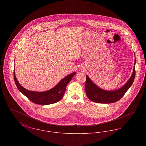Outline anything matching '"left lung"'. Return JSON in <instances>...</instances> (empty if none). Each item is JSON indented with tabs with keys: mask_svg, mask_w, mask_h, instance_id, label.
Listing matches in <instances>:
<instances>
[{
	"mask_svg": "<svg viewBox=\"0 0 146 146\" xmlns=\"http://www.w3.org/2000/svg\"><path fill=\"white\" fill-rule=\"evenodd\" d=\"M136 58L133 69L132 76L129 80L121 88L117 90L106 91L101 89L86 75V79L85 89L86 95L91 101L100 104H111L119 101L124 95L126 92L131 87L135 77Z\"/></svg>",
	"mask_w": 146,
	"mask_h": 146,
	"instance_id": "8db88e82",
	"label": "left lung"
}]
</instances>
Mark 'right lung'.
<instances>
[{
	"label": "right lung",
	"instance_id": "obj_1",
	"mask_svg": "<svg viewBox=\"0 0 146 146\" xmlns=\"http://www.w3.org/2000/svg\"><path fill=\"white\" fill-rule=\"evenodd\" d=\"M76 74L73 72L62 79L52 89L42 92L29 91L24 88L17 81L14 70V80L19 91L32 102L36 104L47 105L57 102L62 99L68 83Z\"/></svg>",
	"mask_w": 146,
	"mask_h": 146
}]
</instances>
